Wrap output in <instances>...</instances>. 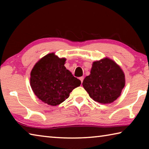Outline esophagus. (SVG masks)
Instances as JSON below:
<instances>
[{"label": "esophagus", "mask_w": 149, "mask_h": 149, "mask_svg": "<svg viewBox=\"0 0 149 149\" xmlns=\"http://www.w3.org/2000/svg\"><path fill=\"white\" fill-rule=\"evenodd\" d=\"M84 77H79V79L81 80V84L83 83V81H84Z\"/></svg>", "instance_id": "obj_1"}]
</instances>
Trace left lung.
I'll list each match as a JSON object with an SVG mask.
<instances>
[{
    "label": "left lung",
    "mask_w": 149,
    "mask_h": 149,
    "mask_svg": "<svg viewBox=\"0 0 149 149\" xmlns=\"http://www.w3.org/2000/svg\"><path fill=\"white\" fill-rule=\"evenodd\" d=\"M125 84V74L122 68L107 57L93 63L90 75L82 84L91 99L104 104L116 100Z\"/></svg>",
    "instance_id": "8db88e82"
}]
</instances>
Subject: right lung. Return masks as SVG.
<instances>
[{
    "instance_id": "obj_1",
    "label": "right lung",
    "mask_w": 149,
    "mask_h": 149,
    "mask_svg": "<svg viewBox=\"0 0 149 149\" xmlns=\"http://www.w3.org/2000/svg\"><path fill=\"white\" fill-rule=\"evenodd\" d=\"M65 60L52 52L40 59L33 68L30 85L34 94L45 104H61L73 89L80 86L81 81L64 66Z\"/></svg>"
}]
</instances>
